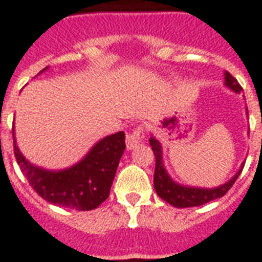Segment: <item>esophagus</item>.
<instances>
[{"label": "esophagus", "instance_id": "obj_1", "mask_svg": "<svg viewBox=\"0 0 262 262\" xmlns=\"http://www.w3.org/2000/svg\"><path fill=\"white\" fill-rule=\"evenodd\" d=\"M144 140V131L142 127H138V128L133 129L131 133H128L126 135V146L128 150H133L135 147L139 146L142 142Z\"/></svg>", "mask_w": 262, "mask_h": 262}]
</instances>
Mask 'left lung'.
I'll list each match as a JSON object with an SVG mask.
<instances>
[{
	"instance_id": "left-lung-1",
	"label": "left lung",
	"mask_w": 262,
	"mask_h": 262,
	"mask_svg": "<svg viewBox=\"0 0 262 262\" xmlns=\"http://www.w3.org/2000/svg\"><path fill=\"white\" fill-rule=\"evenodd\" d=\"M225 85L234 91L235 94H239L243 91V87L239 85L238 81L230 75L225 72ZM150 146L154 151L155 155V172H154V187L155 191L162 200H165L167 204L175 207H193L205 205L210 201L221 198L228 193L230 187L238 178V175L243 171L244 165L238 170V172L224 185L213 187V189H202V187H193V186H183L172 181L171 177L166 171L163 159H162V146L159 140L154 136L150 138Z\"/></svg>"
}]
</instances>
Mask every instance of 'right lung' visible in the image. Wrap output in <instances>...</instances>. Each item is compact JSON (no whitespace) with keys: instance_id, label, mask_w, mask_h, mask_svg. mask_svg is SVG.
<instances>
[{"instance_id":"add662e5","label":"right lung","mask_w":262,"mask_h":262,"mask_svg":"<svg viewBox=\"0 0 262 262\" xmlns=\"http://www.w3.org/2000/svg\"><path fill=\"white\" fill-rule=\"evenodd\" d=\"M47 69L48 67L42 71ZM13 140L17 163L34 191L51 204L80 211L96 209L107 200L119 161L126 148L124 133L119 131L99 140L72 167L49 171L25 159L17 147L14 133Z\"/></svg>"}]
</instances>
